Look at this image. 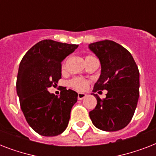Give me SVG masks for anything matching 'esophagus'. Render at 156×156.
I'll return each mask as SVG.
<instances>
[{
    "label": "esophagus",
    "mask_w": 156,
    "mask_h": 156,
    "mask_svg": "<svg viewBox=\"0 0 156 156\" xmlns=\"http://www.w3.org/2000/svg\"><path fill=\"white\" fill-rule=\"evenodd\" d=\"M86 95H86L85 93H78V99L79 100H83V99L86 97Z\"/></svg>",
    "instance_id": "esophagus-1"
}]
</instances>
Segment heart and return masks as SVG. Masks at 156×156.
Instances as JSON below:
<instances>
[{"instance_id": "b5f03b06", "label": "heart", "mask_w": 156, "mask_h": 156, "mask_svg": "<svg viewBox=\"0 0 156 156\" xmlns=\"http://www.w3.org/2000/svg\"><path fill=\"white\" fill-rule=\"evenodd\" d=\"M90 57H94V56H86V60L88 58H90ZM62 68H64V65L62 66ZM88 83H89V82L87 79L81 78H74L72 80H70L69 86L77 90H84L87 87Z\"/></svg>"}]
</instances>
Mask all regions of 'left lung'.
Here are the masks:
<instances>
[{"label":"left lung","mask_w":156,"mask_h":156,"mask_svg":"<svg viewBox=\"0 0 156 156\" xmlns=\"http://www.w3.org/2000/svg\"><path fill=\"white\" fill-rule=\"evenodd\" d=\"M89 48L97 56L101 65V73L93 91H108L104 100L93 93L97 104L89 112L90 118L101 130H120L130 122L138 104V66L128 50L112 40L92 43Z\"/></svg>","instance_id":"1"}]
</instances>
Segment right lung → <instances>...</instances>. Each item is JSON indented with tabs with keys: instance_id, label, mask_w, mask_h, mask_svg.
<instances>
[{
	"instance_id": "add662e5",
	"label": "right lung",
	"mask_w": 156,
	"mask_h": 156,
	"mask_svg": "<svg viewBox=\"0 0 156 156\" xmlns=\"http://www.w3.org/2000/svg\"><path fill=\"white\" fill-rule=\"evenodd\" d=\"M78 47L44 40L28 50L21 61L16 83L21 109L29 126L40 135H58L68 126L78 93L65 87L58 97L48 88L58 83L61 61Z\"/></svg>"
}]
</instances>
